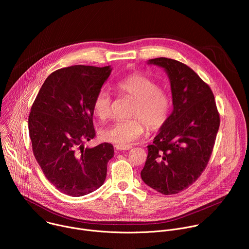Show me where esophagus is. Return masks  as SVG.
I'll list each match as a JSON object with an SVG mask.
<instances>
[{"instance_id": "esophagus-1", "label": "esophagus", "mask_w": 249, "mask_h": 249, "mask_svg": "<svg viewBox=\"0 0 249 249\" xmlns=\"http://www.w3.org/2000/svg\"><path fill=\"white\" fill-rule=\"evenodd\" d=\"M131 148H132L131 146H118V145L115 146V149L117 151H127V150H130Z\"/></svg>"}]
</instances>
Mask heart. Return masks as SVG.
Returning <instances> with one entry per match:
<instances>
[{"label": "heart", "mask_w": 249, "mask_h": 249, "mask_svg": "<svg viewBox=\"0 0 249 249\" xmlns=\"http://www.w3.org/2000/svg\"><path fill=\"white\" fill-rule=\"evenodd\" d=\"M117 89L125 96L135 100L131 117L135 119L112 123L100 131V138L108 143L127 146L144 132V124L149 130L160 128L166 121L171 101L160 86L141 74H133L117 83ZM92 110L100 120H106L111 114V98L105 91H99L94 97Z\"/></svg>", "instance_id": "b5f03b06"}]
</instances>
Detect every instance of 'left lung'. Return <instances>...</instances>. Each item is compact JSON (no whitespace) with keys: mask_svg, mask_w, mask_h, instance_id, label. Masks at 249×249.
Instances as JSON below:
<instances>
[{"mask_svg":"<svg viewBox=\"0 0 249 249\" xmlns=\"http://www.w3.org/2000/svg\"><path fill=\"white\" fill-rule=\"evenodd\" d=\"M147 64L164 70L173 109L148 146L141 177L161 194H176L193 184L206 168L220 116L210 87L188 66L163 57L151 59Z\"/></svg>","mask_w":249,"mask_h":249,"instance_id":"left-lung-1","label":"left lung"}]
</instances>
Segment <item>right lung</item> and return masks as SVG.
Wrapping results in <instances>:
<instances>
[{
	"instance_id": "obj_1",
	"label": "right lung",
	"mask_w": 249,
	"mask_h": 249,
	"mask_svg": "<svg viewBox=\"0 0 249 249\" xmlns=\"http://www.w3.org/2000/svg\"><path fill=\"white\" fill-rule=\"evenodd\" d=\"M110 66H71L45 80L28 117L35 159L60 192L80 197L98 189L106 178L113 146L85 147L95 136L92 103L111 74Z\"/></svg>"
}]
</instances>
